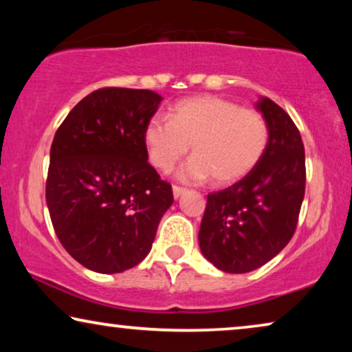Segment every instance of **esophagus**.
Returning a JSON list of instances; mask_svg holds the SVG:
<instances>
[{
    "label": "esophagus",
    "instance_id": "1",
    "mask_svg": "<svg viewBox=\"0 0 352 352\" xmlns=\"http://www.w3.org/2000/svg\"><path fill=\"white\" fill-rule=\"evenodd\" d=\"M182 194H186V189L184 187H179V186H173V195H175V199H179Z\"/></svg>",
    "mask_w": 352,
    "mask_h": 352
}]
</instances>
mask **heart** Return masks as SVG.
<instances>
[{"label": "heart", "instance_id": "heart-1", "mask_svg": "<svg viewBox=\"0 0 352 352\" xmlns=\"http://www.w3.org/2000/svg\"><path fill=\"white\" fill-rule=\"evenodd\" d=\"M148 160L170 173L189 152L195 153L179 170L186 182L213 177L218 186L237 182L261 160L269 142L264 117L253 109L218 96H195L179 100L170 120L153 117L144 129Z\"/></svg>", "mask_w": 352, "mask_h": 352}]
</instances>
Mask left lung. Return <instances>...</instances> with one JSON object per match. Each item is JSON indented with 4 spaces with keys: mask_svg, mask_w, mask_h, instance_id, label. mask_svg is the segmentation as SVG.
I'll use <instances>...</instances> for the list:
<instances>
[{
    "mask_svg": "<svg viewBox=\"0 0 352 352\" xmlns=\"http://www.w3.org/2000/svg\"><path fill=\"white\" fill-rule=\"evenodd\" d=\"M254 107L269 128L266 152L243 179L210 194L199 245L214 267L245 274L282 252L296 229L306 186L305 146L285 110L269 98Z\"/></svg>",
    "mask_w": 352,
    "mask_h": 352,
    "instance_id": "obj_1",
    "label": "left lung"
}]
</instances>
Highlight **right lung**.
I'll return each mask as SVG.
<instances>
[{"label": "right lung", "mask_w": 352, "mask_h": 352, "mask_svg": "<svg viewBox=\"0 0 352 352\" xmlns=\"http://www.w3.org/2000/svg\"><path fill=\"white\" fill-rule=\"evenodd\" d=\"M162 100L148 89L93 91L56 131L46 204L62 247L91 271L117 274L141 263L173 205L144 142Z\"/></svg>", "instance_id": "1"}]
</instances>
